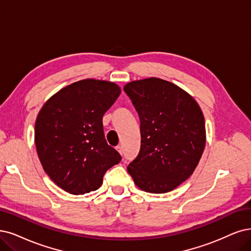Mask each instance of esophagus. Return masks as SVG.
Instances as JSON below:
<instances>
[{"mask_svg":"<svg viewBox=\"0 0 251 251\" xmlns=\"http://www.w3.org/2000/svg\"><path fill=\"white\" fill-rule=\"evenodd\" d=\"M116 150H117L120 154H122V152H123V151H122V147H121V146H117V147H116Z\"/></svg>","mask_w":251,"mask_h":251,"instance_id":"34e87169","label":"esophagus"}]
</instances>
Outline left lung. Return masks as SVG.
Instances as JSON below:
<instances>
[{
	"label": "left lung",
	"instance_id": "1",
	"mask_svg": "<svg viewBox=\"0 0 251 251\" xmlns=\"http://www.w3.org/2000/svg\"><path fill=\"white\" fill-rule=\"evenodd\" d=\"M141 120V150L127 171L136 186L165 193L186 181L206 146L202 111L190 94L157 77L124 86Z\"/></svg>",
	"mask_w": 251,
	"mask_h": 251
}]
</instances>
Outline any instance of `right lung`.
<instances>
[{"instance_id": "obj_1", "label": "right lung", "mask_w": 251, "mask_h": 251, "mask_svg": "<svg viewBox=\"0 0 251 251\" xmlns=\"http://www.w3.org/2000/svg\"><path fill=\"white\" fill-rule=\"evenodd\" d=\"M120 94L113 81L81 79L58 91L39 110L36 151L45 173L66 192L77 196L98 189L105 172L121 161L102 125Z\"/></svg>"}]
</instances>
